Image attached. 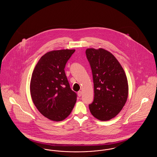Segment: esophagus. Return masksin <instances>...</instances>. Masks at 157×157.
Wrapping results in <instances>:
<instances>
[{
    "label": "esophagus",
    "instance_id": "1",
    "mask_svg": "<svg viewBox=\"0 0 157 157\" xmlns=\"http://www.w3.org/2000/svg\"><path fill=\"white\" fill-rule=\"evenodd\" d=\"M82 91H79V92H78V97H81L82 96Z\"/></svg>",
    "mask_w": 157,
    "mask_h": 157
}]
</instances>
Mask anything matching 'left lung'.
I'll return each instance as SVG.
<instances>
[{
  "label": "left lung",
  "instance_id": "left-lung-1",
  "mask_svg": "<svg viewBox=\"0 0 157 157\" xmlns=\"http://www.w3.org/2000/svg\"><path fill=\"white\" fill-rule=\"evenodd\" d=\"M85 53L94 88V99L89 105L90 111L98 120H110L120 113L127 102V76L118 60L108 51L89 48Z\"/></svg>",
  "mask_w": 157,
  "mask_h": 157
}]
</instances>
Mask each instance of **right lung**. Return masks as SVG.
<instances>
[{
  "mask_svg": "<svg viewBox=\"0 0 157 157\" xmlns=\"http://www.w3.org/2000/svg\"><path fill=\"white\" fill-rule=\"evenodd\" d=\"M75 51L62 49L45 53L32 73L30 90L33 102L49 120H65L75 106L77 95L71 89L64 70Z\"/></svg>",
  "mask_w": 157,
  "mask_h": 157,
  "instance_id": "1",
  "label": "right lung"
}]
</instances>
